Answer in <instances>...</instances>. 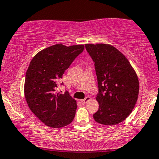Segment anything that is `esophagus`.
Instances as JSON below:
<instances>
[{
    "instance_id": "esophagus-1",
    "label": "esophagus",
    "mask_w": 159,
    "mask_h": 159,
    "mask_svg": "<svg viewBox=\"0 0 159 159\" xmlns=\"http://www.w3.org/2000/svg\"><path fill=\"white\" fill-rule=\"evenodd\" d=\"M90 99H91L90 96H86V97L85 98V99H81V102H83V103H86V102H89V101L90 100Z\"/></svg>"
}]
</instances>
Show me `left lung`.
I'll list each match as a JSON object with an SVG mask.
<instances>
[{
	"label": "left lung",
	"instance_id": "1",
	"mask_svg": "<svg viewBox=\"0 0 159 159\" xmlns=\"http://www.w3.org/2000/svg\"><path fill=\"white\" fill-rule=\"evenodd\" d=\"M94 62L99 92V109L93 118L98 123L113 125L125 120L135 107L139 91V79L130 63L116 47L86 44Z\"/></svg>",
	"mask_w": 159,
	"mask_h": 159
}]
</instances>
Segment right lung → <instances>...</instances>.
I'll use <instances>...</instances> for the list:
<instances>
[{"mask_svg":"<svg viewBox=\"0 0 159 159\" xmlns=\"http://www.w3.org/2000/svg\"><path fill=\"white\" fill-rule=\"evenodd\" d=\"M83 50V45L56 44L39 52L30 61L24 83L26 100L33 113L47 126L61 128L74 119L76 100L67 91L61 94L57 88L65 70Z\"/></svg>","mask_w":159,"mask_h":159,"instance_id":"right-lung-1","label":"right lung"}]
</instances>
